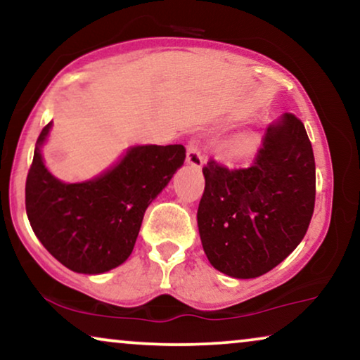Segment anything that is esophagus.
<instances>
[{"label": "esophagus", "mask_w": 360, "mask_h": 360, "mask_svg": "<svg viewBox=\"0 0 360 360\" xmlns=\"http://www.w3.org/2000/svg\"><path fill=\"white\" fill-rule=\"evenodd\" d=\"M186 164H188L190 167H193V169H196V170H200L205 164L203 155L200 154L198 147H196L195 144H190L188 149H186Z\"/></svg>", "instance_id": "34e87169"}]
</instances>
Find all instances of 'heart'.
Instances as JSON below:
<instances>
[{
  "label": "heart",
  "mask_w": 360,
  "mask_h": 360,
  "mask_svg": "<svg viewBox=\"0 0 360 360\" xmlns=\"http://www.w3.org/2000/svg\"><path fill=\"white\" fill-rule=\"evenodd\" d=\"M262 144V137L257 131H243L236 134L221 150V157L231 165L243 164L257 154Z\"/></svg>",
  "instance_id": "1"
}]
</instances>
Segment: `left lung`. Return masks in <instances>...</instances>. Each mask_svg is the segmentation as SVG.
Here are the masks:
<instances>
[{
	"mask_svg": "<svg viewBox=\"0 0 360 360\" xmlns=\"http://www.w3.org/2000/svg\"><path fill=\"white\" fill-rule=\"evenodd\" d=\"M198 206L203 250L216 270L255 278L288 257L307 234L314 210L316 167L303 122L285 112L267 127L254 165L203 169Z\"/></svg>",
	"mask_w": 360,
	"mask_h": 360,
	"instance_id": "obj_1",
	"label": "left lung"
}]
</instances>
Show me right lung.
<instances>
[{"label": "right lung", "instance_id": "right-lung-1", "mask_svg": "<svg viewBox=\"0 0 360 360\" xmlns=\"http://www.w3.org/2000/svg\"><path fill=\"white\" fill-rule=\"evenodd\" d=\"M52 121L34 149L26 180V211L34 234L62 265L98 275L126 262L142 218L185 162V147L131 146L110 169L90 180L65 184L44 164L42 147Z\"/></svg>", "mask_w": 360, "mask_h": 360}]
</instances>
